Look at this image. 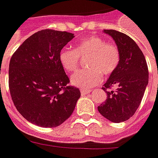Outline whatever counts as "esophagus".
Masks as SVG:
<instances>
[{"label": "esophagus", "mask_w": 158, "mask_h": 158, "mask_svg": "<svg viewBox=\"0 0 158 158\" xmlns=\"http://www.w3.org/2000/svg\"><path fill=\"white\" fill-rule=\"evenodd\" d=\"M90 92H91L90 89H81V93H82V95L89 94V93H90Z\"/></svg>", "instance_id": "obj_1"}]
</instances>
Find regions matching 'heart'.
<instances>
[{"mask_svg": "<svg viewBox=\"0 0 158 158\" xmlns=\"http://www.w3.org/2000/svg\"><path fill=\"white\" fill-rule=\"evenodd\" d=\"M88 56L85 65L87 69L75 73L71 82L82 89H89L98 84L102 74L108 76L117 69L120 61V52L114 44L106 43L103 38L91 36L76 43L75 49H62L59 60L65 71H76L80 63V58Z\"/></svg>", "mask_w": 158, "mask_h": 158, "instance_id": "heart-1", "label": "heart"}]
</instances>
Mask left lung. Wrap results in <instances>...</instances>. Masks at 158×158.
Masks as SVG:
<instances>
[{
	"mask_svg": "<svg viewBox=\"0 0 158 158\" xmlns=\"http://www.w3.org/2000/svg\"><path fill=\"white\" fill-rule=\"evenodd\" d=\"M104 32L115 41L120 61L102 87L107 98L98 110L110 121L119 123L131 118L138 109L149 82V70L142 50L129 36L115 30Z\"/></svg>",
	"mask_w": 158,
	"mask_h": 158,
	"instance_id": "obj_1",
	"label": "left lung"
}]
</instances>
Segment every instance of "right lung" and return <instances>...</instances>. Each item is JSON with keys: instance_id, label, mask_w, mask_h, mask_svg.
I'll return each mask as SVG.
<instances>
[{"instance_id": "right-lung-1", "label": "right lung", "mask_w": 158, "mask_h": 158, "mask_svg": "<svg viewBox=\"0 0 158 158\" xmlns=\"http://www.w3.org/2000/svg\"><path fill=\"white\" fill-rule=\"evenodd\" d=\"M74 34L42 30L29 37L10 59L9 87L15 108L32 124L55 127L71 116L81 97L69 86V78L59 60Z\"/></svg>"}]
</instances>
